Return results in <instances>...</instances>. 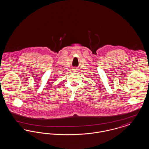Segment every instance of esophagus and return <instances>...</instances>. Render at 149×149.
<instances>
[{
    "label": "esophagus",
    "instance_id": "obj_1",
    "mask_svg": "<svg viewBox=\"0 0 149 149\" xmlns=\"http://www.w3.org/2000/svg\"><path fill=\"white\" fill-rule=\"evenodd\" d=\"M72 70H73L74 72H77V71H78V69H77V68H74Z\"/></svg>",
    "mask_w": 149,
    "mask_h": 149
}]
</instances>
